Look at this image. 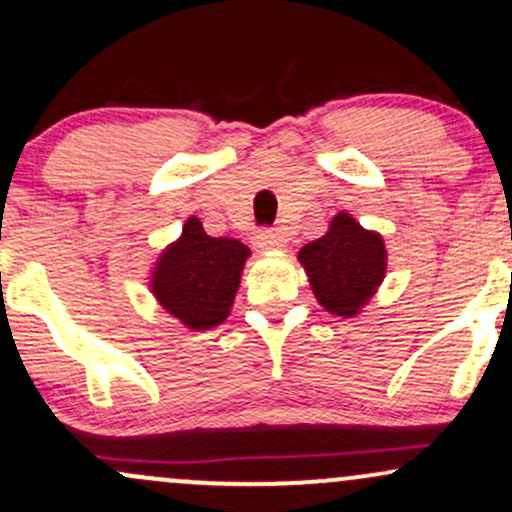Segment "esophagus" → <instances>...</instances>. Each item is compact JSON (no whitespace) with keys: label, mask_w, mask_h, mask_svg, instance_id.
<instances>
[{"label":"esophagus","mask_w":512,"mask_h":512,"mask_svg":"<svg viewBox=\"0 0 512 512\" xmlns=\"http://www.w3.org/2000/svg\"><path fill=\"white\" fill-rule=\"evenodd\" d=\"M257 250H279L284 248V236L279 231H260L255 236Z\"/></svg>","instance_id":"1"}]
</instances>
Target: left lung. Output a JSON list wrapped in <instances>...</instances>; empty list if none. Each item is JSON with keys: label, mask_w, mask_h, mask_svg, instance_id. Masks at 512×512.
I'll list each match as a JSON object with an SVG mask.
<instances>
[{"label": "left lung", "mask_w": 512, "mask_h": 512, "mask_svg": "<svg viewBox=\"0 0 512 512\" xmlns=\"http://www.w3.org/2000/svg\"><path fill=\"white\" fill-rule=\"evenodd\" d=\"M298 262L310 289L327 313L356 317L375 296L387 272V250L380 233L339 211L322 238L303 245Z\"/></svg>", "instance_id": "1"}]
</instances>
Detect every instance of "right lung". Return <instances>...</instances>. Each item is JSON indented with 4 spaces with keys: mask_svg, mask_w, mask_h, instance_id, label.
I'll return each mask as SVG.
<instances>
[{
    "mask_svg": "<svg viewBox=\"0 0 512 512\" xmlns=\"http://www.w3.org/2000/svg\"><path fill=\"white\" fill-rule=\"evenodd\" d=\"M250 248L236 238H211L190 216L178 240L158 255L149 289L187 330H211L231 315Z\"/></svg>",
    "mask_w": 512,
    "mask_h": 512,
    "instance_id": "right-lung-1",
    "label": "right lung"
}]
</instances>
